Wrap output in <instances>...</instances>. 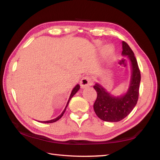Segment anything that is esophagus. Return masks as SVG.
Listing matches in <instances>:
<instances>
[{
	"label": "esophagus",
	"mask_w": 160,
	"mask_h": 160,
	"mask_svg": "<svg viewBox=\"0 0 160 160\" xmlns=\"http://www.w3.org/2000/svg\"><path fill=\"white\" fill-rule=\"evenodd\" d=\"M92 84H93L92 78L89 76L83 77L82 79L80 81V86L82 88H88L89 86L92 85Z\"/></svg>",
	"instance_id": "34e87169"
}]
</instances>
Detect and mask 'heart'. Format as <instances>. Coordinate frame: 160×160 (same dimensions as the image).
Returning <instances> with one entry per match:
<instances>
[{
    "instance_id": "heart-1",
    "label": "heart",
    "mask_w": 160,
    "mask_h": 160,
    "mask_svg": "<svg viewBox=\"0 0 160 160\" xmlns=\"http://www.w3.org/2000/svg\"><path fill=\"white\" fill-rule=\"evenodd\" d=\"M112 52V47L110 45H108L105 46L103 49V54L104 56H108Z\"/></svg>"
}]
</instances>
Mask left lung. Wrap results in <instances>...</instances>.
Here are the masks:
<instances>
[{
    "label": "left lung",
    "mask_w": 160,
    "mask_h": 160,
    "mask_svg": "<svg viewBox=\"0 0 160 160\" xmlns=\"http://www.w3.org/2000/svg\"><path fill=\"white\" fill-rule=\"evenodd\" d=\"M123 56L129 58L132 64V77L129 88L126 94L121 97H113L99 84L94 86L97 98L94 103V110L101 120L106 122H119L126 118L137 103L141 72L133 51L127 42H122Z\"/></svg>",
    "instance_id": "left-lung-1"
}]
</instances>
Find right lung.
I'll return each instance as SVG.
<instances>
[{
	"instance_id": "1",
	"label": "right lung",
	"mask_w": 160,
	"mask_h": 160,
	"mask_svg": "<svg viewBox=\"0 0 160 160\" xmlns=\"http://www.w3.org/2000/svg\"><path fill=\"white\" fill-rule=\"evenodd\" d=\"M79 89H80V85H77L75 86V88H73V89L72 90L71 94V96H70V97H69V99H68V103H67V104H66V108H64V110H63V111L62 112V114H61L60 115L58 116V117H57V118H56L55 119H53V120H48V121H43V122H43V123H52V122H57V120H59V119L62 117L63 115L64 114V112H65V111H66V108H67V106H68V105L69 101H70V100L71 99V98H72V97H73V96H74L75 94H76V92H77Z\"/></svg>"
}]
</instances>
